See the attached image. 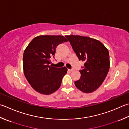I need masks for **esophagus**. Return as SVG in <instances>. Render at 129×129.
<instances>
[{
	"mask_svg": "<svg viewBox=\"0 0 129 129\" xmlns=\"http://www.w3.org/2000/svg\"><path fill=\"white\" fill-rule=\"evenodd\" d=\"M68 70H69V72H73V70H74V69H73V68H72V69H68Z\"/></svg>",
	"mask_w": 129,
	"mask_h": 129,
	"instance_id": "34e87169",
	"label": "esophagus"
}]
</instances>
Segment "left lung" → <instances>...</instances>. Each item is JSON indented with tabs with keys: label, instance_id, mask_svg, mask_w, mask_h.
<instances>
[{
	"label": "left lung",
	"instance_id": "obj_1",
	"mask_svg": "<svg viewBox=\"0 0 129 129\" xmlns=\"http://www.w3.org/2000/svg\"><path fill=\"white\" fill-rule=\"evenodd\" d=\"M79 61L84 62L79 70L80 79L75 81L76 87L84 93L98 89L104 81L110 69L109 52L100 41L90 37L66 36Z\"/></svg>",
	"mask_w": 129,
	"mask_h": 129
}]
</instances>
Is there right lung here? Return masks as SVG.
<instances>
[{"instance_id":"add662e5","label":"right lung","mask_w":129,"mask_h":129,"mask_svg":"<svg viewBox=\"0 0 129 129\" xmlns=\"http://www.w3.org/2000/svg\"><path fill=\"white\" fill-rule=\"evenodd\" d=\"M68 40L62 36H40L34 38L24 50L23 71L28 82L34 89L43 94L57 90L67 74L65 67L50 65L57 46Z\"/></svg>"}]
</instances>
